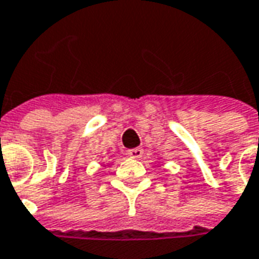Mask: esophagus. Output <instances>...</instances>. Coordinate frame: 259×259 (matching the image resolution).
<instances>
[{"mask_svg":"<svg viewBox=\"0 0 259 259\" xmlns=\"http://www.w3.org/2000/svg\"><path fill=\"white\" fill-rule=\"evenodd\" d=\"M127 154H129L132 158L140 159L143 155H144V151H143V148H133V149H130Z\"/></svg>","mask_w":259,"mask_h":259,"instance_id":"1","label":"esophagus"}]
</instances>
